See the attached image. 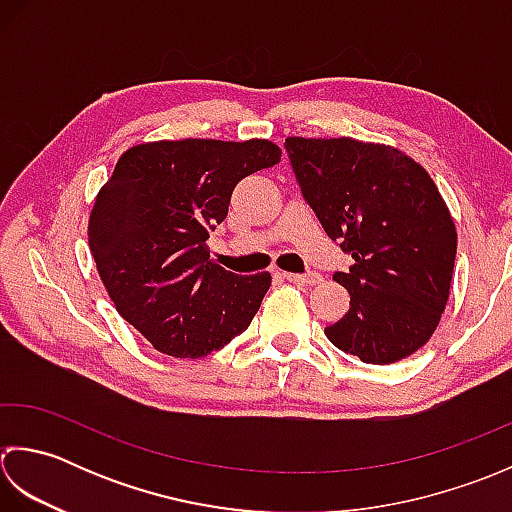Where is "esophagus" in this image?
I'll use <instances>...</instances> for the list:
<instances>
[{"instance_id":"esophagus-1","label":"esophagus","mask_w":512,"mask_h":512,"mask_svg":"<svg viewBox=\"0 0 512 512\" xmlns=\"http://www.w3.org/2000/svg\"><path fill=\"white\" fill-rule=\"evenodd\" d=\"M285 278L289 280V283L305 285V287H311V285H318V283H322V276H320V274H316V271H309V274H285Z\"/></svg>"}]
</instances>
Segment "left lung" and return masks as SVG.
<instances>
[{"label": "left lung", "mask_w": 512, "mask_h": 512, "mask_svg": "<svg viewBox=\"0 0 512 512\" xmlns=\"http://www.w3.org/2000/svg\"><path fill=\"white\" fill-rule=\"evenodd\" d=\"M311 210L353 265L333 280L349 311L327 338L362 362L391 364L431 340L451 294L457 232L437 185L393 145L285 139Z\"/></svg>", "instance_id": "8db88e82"}]
</instances>
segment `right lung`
Masks as SVG:
<instances>
[{
    "mask_svg": "<svg viewBox=\"0 0 512 512\" xmlns=\"http://www.w3.org/2000/svg\"><path fill=\"white\" fill-rule=\"evenodd\" d=\"M267 139L148 141L125 150L88 218V245L123 320L156 351L201 358L241 336L271 285L210 260L238 181L280 161Z\"/></svg>",
    "mask_w": 512,
    "mask_h": 512,
    "instance_id": "add662e5",
    "label": "right lung"
}]
</instances>
